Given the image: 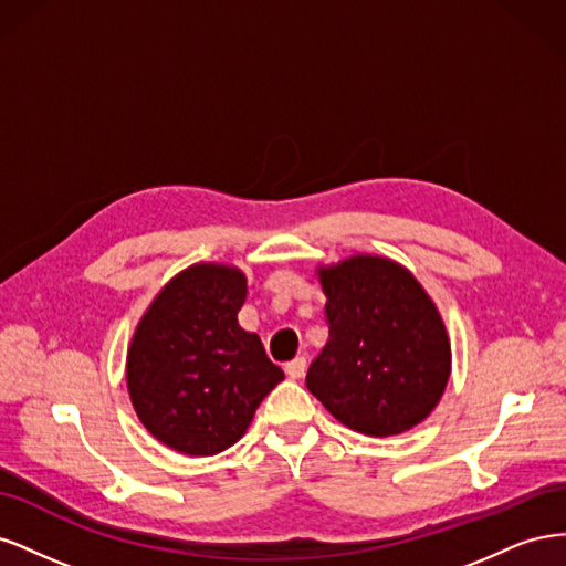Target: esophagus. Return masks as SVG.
Instances as JSON below:
<instances>
[{"instance_id":"esophagus-1","label":"esophagus","mask_w":566,"mask_h":566,"mask_svg":"<svg viewBox=\"0 0 566 566\" xmlns=\"http://www.w3.org/2000/svg\"><path fill=\"white\" fill-rule=\"evenodd\" d=\"M285 373H287L290 380L304 378V373H306V358H304V356H297V358H293V361H287V364H285Z\"/></svg>"}]
</instances>
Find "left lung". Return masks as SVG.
Wrapping results in <instances>:
<instances>
[{
	"instance_id": "left-lung-1",
	"label": "left lung",
	"mask_w": 566,
	"mask_h": 566,
	"mask_svg": "<svg viewBox=\"0 0 566 566\" xmlns=\"http://www.w3.org/2000/svg\"><path fill=\"white\" fill-rule=\"evenodd\" d=\"M328 342L306 387L349 430L401 434L439 403L451 375V342L413 273L378 254L321 266Z\"/></svg>"
}]
</instances>
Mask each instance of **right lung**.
<instances>
[{
	"instance_id": "obj_1",
	"label": "right lung",
	"mask_w": 566,
	"mask_h": 566,
	"mask_svg": "<svg viewBox=\"0 0 566 566\" xmlns=\"http://www.w3.org/2000/svg\"><path fill=\"white\" fill-rule=\"evenodd\" d=\"M245 295L241 269L193 264L160 290L136 325L127 352L129 399L165 447L186 455L227 451L283 380L260 335L238 325Z\"/></svg>"
}]
</instances>
